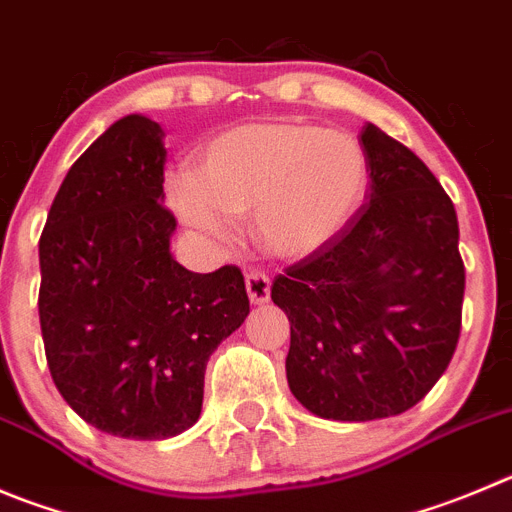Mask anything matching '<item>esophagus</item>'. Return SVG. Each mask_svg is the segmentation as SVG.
I'll list each match as a JSON object with an SVG mask.
<instances>
[{
    "label": "esophagus",
    "mask_w": 512,
    "mask_h": 512,
    "mask_svg": "<svg viewBox=\"0 0 512 512\" xmlns=\"http://www.w3.org/2000/svg\"><path fill=\"white\" fill-rule=\"evenodd\" d=\"M245 285H247V295H250L252 303H267L270 298V278H267L262 270H250L245 275Z\"/></svg>",
    "instance_id": "34e87169"
}]
</instances>
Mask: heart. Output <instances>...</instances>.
Wrapping results in <instances>:
<instances>
[{"label":"heart","mask_w":512,"mask_h":512,"mask_svg":"<svg viewBox=\"0 0 512 512\" xmlns=\"http://www.w3.org/2000/svg\"><path fill=\"white\" fill-rule=\"evenodd\" d=\"M369 161L351 133L298 121H255L204 146L197 176L174 174L166 199L186 227L227 242L229 219L252 217L270 255L305 257L358 212Z\"/></svg>","instance_id":"1"}]
</instances>
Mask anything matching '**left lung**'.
I'll return each mask as SVG.
<instances>
[{"label": "left lung", "instance_id": "left-lung-1", "mask_svg": "<svg viewBox=\"0 0 512 512\" xmlns=\"http://www.w3.org/2000/svg\"><path fill=\"white\" fill-rule=\"evenodd\" d=\"M366 202L272 280L288 313V384L308 412L371 422L429 394L460 341L465 262L457 212L414 151L366 123Z\"/></svg>", "mask_w": 512, "mask_h": 512}]
</instances>
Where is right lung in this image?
<instances>
[{
	"label": "right lung",
	"instance_id": "add662e5",
	"mask_svg": "<svg viewBox=\"0 0 512 512\" xmlns=\"http://www.w3.org/2000/svg\"><path fill=\"white\" fill-rule=\"evenodd\" d=\"M164 131L126 116L70 166L40 237V328L62 399L95 429L166 439L202 414L214 348L245 323L242 270L171 257Z\"/></svg>",
	"mask_w": 512,
	"mask_h": 512
}]
</instances>
